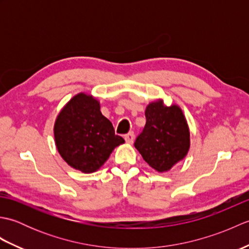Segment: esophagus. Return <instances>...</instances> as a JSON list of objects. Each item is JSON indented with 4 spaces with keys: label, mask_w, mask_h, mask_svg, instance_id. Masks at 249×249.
<instances>
[{
    "label": "esophagus",
    "mask_w": 249,
    "mask_h": 249,
    "mask_svg": "<svg viewBox=\"0 0 249 249\" xmlns=\"http://www.w3.org/2000/svg\"><path fill=\"white\" fill-rule=\"evenodd\" d=\"M124 138H125V141L127 142V143L131 144L134 142V140H135V135H134L133 131H130V133H128L127 135H125Z\"/></svg>",
    "instance_id": "34e87169"
}]
</instances>
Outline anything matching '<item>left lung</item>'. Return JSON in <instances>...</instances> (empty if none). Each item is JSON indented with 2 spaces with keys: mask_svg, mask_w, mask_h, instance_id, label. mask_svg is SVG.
<instances>
[{
  "mask_svg": "<svg viewBox=\"0 0 249 249\" xmlns=\"http://www.w3.org/2000/svg\"><path fill=\"white\" fill-rule=\"evenodd\" d=\"M146 123L137 137L135 147L149 166L166 172L187 155L190 134L182 109L167 107L162 99L150 103L145 109Z\"/></svg>",
  "mask_w": 249,
  "mask_h": 249,
  "instance_id": "8db88e82",
  "label": "left lung"
}]
</instances>
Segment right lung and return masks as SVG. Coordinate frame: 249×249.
Instances as JSON below:
<instances>
[{"label": "right lung", "mask_w": 249, "mask_h": 249, "mask_svg": "<svg viewBox=\"0 0 249 249\" xmlns=\"http://www.w3.org/2000/svg\"><path fill=\"white\" fill-rule=\"evenodd\" d=\"M53 131L63 160L83 173L97 171L115 147L125 142L100 112L98 100L86 93L75 95L63 107Z\"/></svg>", "instance_id": "add662e5"}]
</instances>
